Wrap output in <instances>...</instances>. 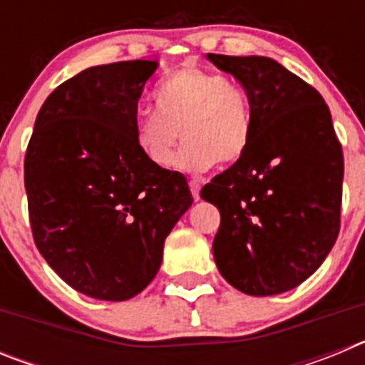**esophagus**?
I'll return each mask as SVG.
<instances>
[{"mask_svg": "<svg viewBox=\"0 0 365 365\" xmlns=\"http://www.w3.org/2000/svg\"><path fill=\"white\" fill-rule=\"evenodd\" d=\"M190 190H192V195L195 201H199L201 199V195H199V192H201V186H199L197 180H190Z\"/></svg>", "mask_w": 365, "mask_h": 365, "instance_id": "obj_1", "label": "esophagus"}]
</instances>
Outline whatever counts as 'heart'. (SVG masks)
<instances>
[{
  "label": "heart",
  "mask_w": 365,
  "mask_h": 365,
  "mask_svg": "<svg viewBox=\"0 0 365 365\" xmlns=\"http://www.w3.org/2000/svg\"><path fill=\"white\" fill-rule=\"evenodd\" d=\"M157 111L135 118L133 137L155 168H168L180 138L175 166L205 172L215 163L227 166L245 155L252 140V109L240 83L195 66H185L157 86Z\"/></svg>",
  "instance_id": "1"
}]
</instances>
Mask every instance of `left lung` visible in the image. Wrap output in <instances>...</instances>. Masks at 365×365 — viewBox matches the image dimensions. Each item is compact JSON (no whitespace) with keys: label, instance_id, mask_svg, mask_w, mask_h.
<instances>
[{"label":"left lung","instance_id":"obj_1","mask_svg":"<svg viewBox=\"0 0 365 365\" xmlns=\"http://www.w3.org/2000/svg\"><path fill=\"white\" fill-rule=\"evenodd\" d=\"M208 60L245 87L252 109L248 150L201 190L221 214L215 265L245 294H282L324 263L338 237L341 144L320 93L272 58Z\"/></svg>","mask_w":365,"mask_h":365}]
</instances>
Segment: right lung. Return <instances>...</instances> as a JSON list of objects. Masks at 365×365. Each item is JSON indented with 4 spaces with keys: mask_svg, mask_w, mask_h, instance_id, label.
<instances>
[{
    "mask_svg": "<svg viewBox=\"0 0 365 365\" xmlns=\"http://www.w3.org/2000/svg\"><path fill=\"white\" fill-rule=\"evenodd\" d=\"M155 69L150 60L117 62L60 83L25 153L34 243L67 285L96 299L144 291L193 202L185 175L155 168L135 144L138 98Z\"/></svg>",
    "mask_w": 365,
    "mask_h": 365,
    "instance_id": "1",
    "label": "right lung"
}]
</instances>
